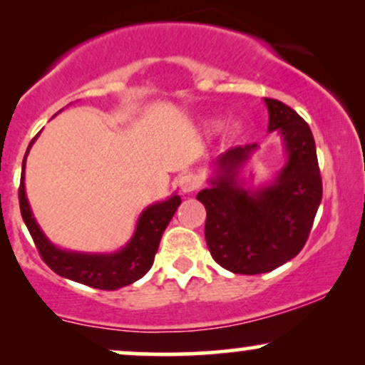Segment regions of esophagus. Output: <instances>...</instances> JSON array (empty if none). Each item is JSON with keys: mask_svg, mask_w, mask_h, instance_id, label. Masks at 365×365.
<instances>
[{"mask_svg": "<svg viewBox=\"0 0 365 365\" xmlns=\"http://www.w3.org/2000/svg\"><path fill=\"white\" fill-rule=\"evenodd\" d=\"M200 185H202V182H200V178L194 173H185L178 178V187L183 194H192V192H195Z\"/></svg>", "mask_w": 365, "mask_h": 365, "instance_id": "34e87169", "label": "esophagus"}]
</instances>
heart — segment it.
<instances>
[{
	"label": "heart",
	"instance_id": "heart-1",
	"mask_svg": "<svg viewBox=\"0 0 365 365\" xmlns=\"http://www.w3.org/2000/svg\"><path fill=\"white\" fill-rule=\"evenodd\" d=\"M209 127H211V128H221V121H211V123H209Z\"/></svg>",
	"mask_w": 365,
	"mask_h": 365
}]
</instances>
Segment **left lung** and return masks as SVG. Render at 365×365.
I'll return each instance as SVG.
<instances>
[{"label": "left lung", "mask_w": 365, "mask_h": 365, "mask_svg": "<svg viewBox=\"0 0 365 365\" xmlns=\"http://www.w3.org/2000/svg\"><path fill=\"white\" fill-rule=\"evenodd\" d=\"M267 130H278L287 163L273 183L259 190L240 187L237 175L257 144L238 145L216 159L217 177L197 194L206 207L207 249L235 274L269 273L304 249L322 199L316 142L299 113L278 99H264Z\"/></svg>", "instance_id": "8db88e82"}]
</instances>
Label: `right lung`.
<instances>
[{
  "label": "right lung",
  "instance_id": "right-lung-1",
  "mask_svg": "<svg viewBox=\"0 0 365 365\" xmlns=\"http://www.w3.org/2000/svg\"><path fill=\"white\" fill-rule=\"evenodd\" d=\"M37 135L31 140L29 149L34 144ZM25 158L22 163V178L19 187L20 212H22L24 223L31 233L32 240L39 250L43 261L56 274L63 278L73 279V282L87 284V287L99 288V290H118L121 287L132 284L140 279L150 269L154 262V255L158 252L159 242H161L163 232L173 217L175 211L182 202L180 195H171L168 200L156 202L153 206L145 207L137 221V228L133 237L123 249L115 254H82L61 250L54 247L43 230L36 223L32 216L31 206H29L27 195H25L24 171Z\"/></svg>",
  "mask_w": 365,
  "mask_h": 365
}]
</instances>
